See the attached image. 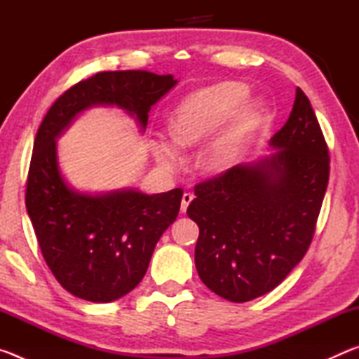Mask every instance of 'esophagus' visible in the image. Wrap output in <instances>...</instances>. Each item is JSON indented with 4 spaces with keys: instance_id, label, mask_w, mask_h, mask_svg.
<instances>
[{
    "instance_id": "esophagus-1",
    "label": "esophagus",
    "mask_w": 359,
    "mask_h": 359,
    "mask_svg": "<svg viewBox=\"0 0 359 359\" xmlns=\"http://www.w3.org/2000/svg\"><path fill=\"white\" fill-rule=\"evenodd\" d=\"M193 201V194L191 193H184V196H182V204H180V212L182 214H185L188 205Z\"/></svg>"
}]
</instances>
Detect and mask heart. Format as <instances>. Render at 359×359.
<instances>
[{
    "instance_id": "obj_1",
    "label": "heart",
    "mask_w": 359,
    "mask_h": 359,
    "mask_svg": "<svg viewBox=\"0 0 359 359\" xmlns=\"http://www.w3.org/2000/svg\"><path fill=\"white\" fill-rule=\"evenodd\" d=\"M248 95L245 85L224 82L198 90L175 107L169 131L172 141L156 139L151 144V151L163 168L177 169L182 165V154L177 145L184 149L196 147L208 139L233 109L238 107ZM259 114L257 101H247L231 115L226 126L204 145L198 155V166L208 174L226 171L233 165L250 135Z\"/></svg>"
}]
</instances>
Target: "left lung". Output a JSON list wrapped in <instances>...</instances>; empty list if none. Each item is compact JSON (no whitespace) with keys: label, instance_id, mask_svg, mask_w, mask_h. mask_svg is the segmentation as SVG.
Listing matches in <instances>:
<instances>
[{"label":"left lung","instance_id":"obj_1","mask_svg":"<svg viewBox=\"0 0 359 359\" xmlns=\"http://www.w3.org/2000/svg\"><path fill=\"white\" fill-rule=\"evenodd\" d=\"M271 154L194 187L187 214L199 226L194 264L231 302L274 290L311 245L330 179V154L311 101L296 88Z\"/></svg>","mask_w":359,"mask_h":359}]
</instances>
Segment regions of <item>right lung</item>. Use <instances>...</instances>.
Segmentation results:
<instances>
[{"mask_svg": "<svg viewBox=\"0 0 359 359\" xmlns=\"http://www.w3.org/2000/svg\"><path fill=\"white\" fill-rule=\"evenodd\" d=\"M175 83L171 74L147 71L98 72L60 96L39 126L27 210L52 274L81 299L112 302L137 287L156 242L177 218L184 191H79L60 169L57 139L82 112L100 106L121 109L144 133L151 106Z\"/></svg>", "mask_w": 359, "mask_h": 359, "instance_id": "right-lung-1", "label": "right lung"}]
</instances>
